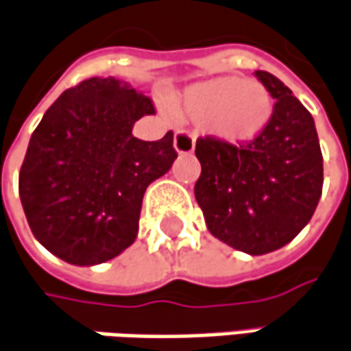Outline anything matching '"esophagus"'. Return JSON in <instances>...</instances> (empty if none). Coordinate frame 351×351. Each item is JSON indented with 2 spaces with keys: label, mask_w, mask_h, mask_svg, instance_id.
Here are the masks:
<instances>
[{
  "label": "esophagus",
  "mask_w": 351,
  "mask_h": 351,
  "mask_svg": "<svg viewBox=\"0 0 351 351\" xmlns=\"http://www.w3.org/2000/svg\"><path fill=\"white\" fill-rule=\"evenodd\" d=\"M173 145H175V151L178 155H191L194 151V137L189 131H176Z\"/></svg>",
  "instance_id": "1"
}]
</instances>
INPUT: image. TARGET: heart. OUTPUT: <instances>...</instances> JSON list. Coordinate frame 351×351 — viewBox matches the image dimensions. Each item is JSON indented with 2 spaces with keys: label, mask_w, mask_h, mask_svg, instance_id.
Returning <instances> with one entry per match:
<instances>
[{
  "label": "heart",
  "mask_w": 351,
  "mask_h": 351,
  "mask_svg": "<svg viewBox=\"0 0 351 351\" xmlns=\"http://www.w3.org/2000/svg\"><path fill=\"white\" fill-rule=\"evenodd\" d=\"M178 106L192 121L204 123L214 139L234 147L255 141L275 108L265 86L239 76H218L189 86Z\"/></svg>",
  "instance_id": "b5f03b06"
}]
</instances>
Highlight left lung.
<instances>
[{
	"instance_id": "obj_1",
	"label": "left lung",
	"mask_w": 351,
	"mask_h": 351,
	"mask_svg": "<svg viewBox=\"0 0 351 351\" xmlns=\"http://www.w3.org/2000/svg\"><path fill=\"white\" fill-rule=\"evenodd\" d=\"M255 76L277 99L265 131L247 145L196 141L202 165L194 184L210 234L237 252L281 250L311 221L324 182L322 153L313 115L281 80Z\"/></svg>"
}]
</instances>
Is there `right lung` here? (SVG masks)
<instances>
[{
  "instance_id": "add662e5",
  "label": "right lung",
  "mask_w": 351,
  "mask_h": 351,
  "mask_svg": "<svg viewBox=\"0 0 351 351\" xmlns=\"http://www.w3.org/2000/svg\"><path fill=\"white\" fill-rule=\"evenodd\" d=\"M155 114L128 82L88 78L43 115L19 173V196L37 241L70 265L106 263L139 232L147 186L176 159L173 131L159 141L133 137Z\"/></svg>"
}]
</instances>
